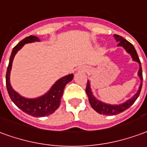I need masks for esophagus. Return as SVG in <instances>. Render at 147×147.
Wrapping results in <instances>:
<instances>
[{
    "label": "esophagus",
    "mask_w": 147,
    "mask_h": 147,
    "mask_svg": "<svg viewBox=\"0 0 147 147\" xmlns=\"http://www.w3.org/2000/svg\"><path fill=\"white\" fill-rule=\"evenodd\" d=\"M82 71H86V68H82Z\"/></svg>",
    "instance_id": "34e87169"
}]
</instances>
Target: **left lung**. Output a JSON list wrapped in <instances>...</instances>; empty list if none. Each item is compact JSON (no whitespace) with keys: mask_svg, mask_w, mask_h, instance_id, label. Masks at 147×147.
<instances>
[{"mask_svg":"<svg viewBox=\"0 0 147 147\" xmlns=\"http://www.w3.org/2000/svg\"><path fill=\"white\" fill-rule=\"evenodd\" d=\"M114 37H115V40L118 42V46H122V47L125 49L126 52L131 55L133 60L134 61H137L138 63L139 64V70H138V75L140 78L141 84H140V86H139V89H138L137 93L134 95L131 98L127 100L126 102L119 104V105H110V104H106V103L102 102L101 101H98V99L95 98L94 96L93 95L92 91H91L90 82L88 81L86 88V92L87 95H88L89 102H90L91 107L95 111H97L98 114H104V115H115V114H120V113H122L123 111L127 110L128 108H129L138 98V96L140 94V92H141L142 86V70L141 62H140L139 57L138 56V53L134 47V45L127 40L124 39L123 37L119 36V35L114 34Z\"/></svg>","mask_w":147,"mask_h":147,"instance_id":"obj_1","label":"left lung"}]
</instances>
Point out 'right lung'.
<instances>
[{
	"mask_svg": "<svg viewBox=\"0 0 147 147\" xmlns=\"http://www.w3.org/2000/svg\"><path fill=\"white\" fill-rule=\"evenodd\" d=\"M39 41L40 40L38 37L31 35L20 41L12 51L9 58V63L6 72V87L11 100L23 112L36 118L48 116L49 114H53L59 107L61 98L63 94L64 88L66 86V84L71 82L74 78L73 74L61 78L53 84L51 89L45 94L37 98H25L14 90L10 85L9 81L10 71L12 69V64L14 56L16 55L18 50H20L24 46L25 44Z\"/></svg>",
	"mask_w": 147,
	"mask_h": 147,
	"instance_id": "add662e5",
	"label": "right lung"
}]
</instances>
